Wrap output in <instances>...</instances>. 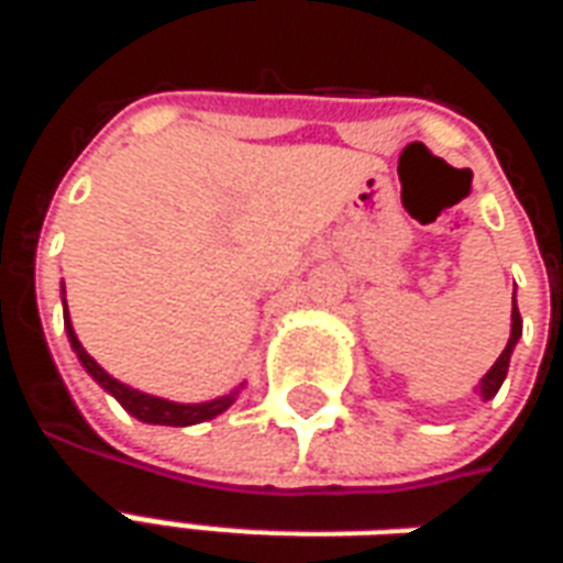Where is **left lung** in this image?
Instances as JSON below:
<instances>
[{
  "label": "left lung",
  "instance_id": "1",
  "mask_svg": "<svg viewBox=\"0 0 563 563\" xmlns=\"http://www.w3.org/2000/svg\"><path fill=\"white\" fill-rule=\"evenodd\" d=\"M521 338V317L519 310H512V331H509V341L507 346H504V353H500V358H497L495 365H492V371L483 377V398H495L497 389H500V383L507 379V371H509V355H512V346H516V341Z\"/></svg>",
  "mask_w": 563,
  "mask_h": 563
}]
</instances>
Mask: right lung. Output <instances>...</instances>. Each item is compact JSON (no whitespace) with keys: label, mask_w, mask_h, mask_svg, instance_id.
Instances as JSON below:
<instances>
[{"label":"right lung","mask_w":563,"mask_h":563,"mask_svg":"<svg viewBox=\"0 0 563 563\" xmlns=\"http://www.w3.org/2000/svg\"><path fill=\"white\" fill-rule=\"evenodd\" d=\"M66 331H68V341H71V350L78 353L80 365L87 367V374H90L102 389L111 391L117 401L123 404L129 413L135 416V419H141V422L184 428V424L208 422V419L220 416L222 410H229V407L234 404V395H225V398H217V401H208V404H174V401H162V398H153V395H144V391L129 389V386H123V383H117L111 374H104L102 367L96 365V358L80 346L78 334H75V329H71V322H68V310H66Z\"/></svg>","instance_id":"add662e5"}]
</instances>
